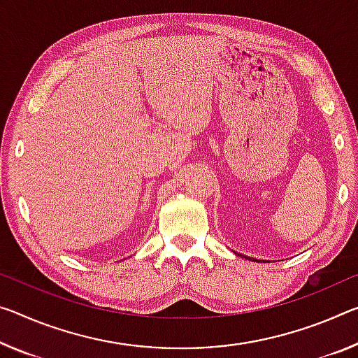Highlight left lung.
<instances>
[{
    "label": "left lung",
    "mask_w": 358,
    "mask_h": 358,
    "mask_svg": "<svg viewBox=\"0 0 358 358\" xmlns=\"http://www.w3.org/2000/svg\"><path fill=\"white\" fill-rule=\"evenodd\" d=\"M245 258H247V257H245Z\"/></svg>",
    "instance_id": "1"
}]
</instances>
